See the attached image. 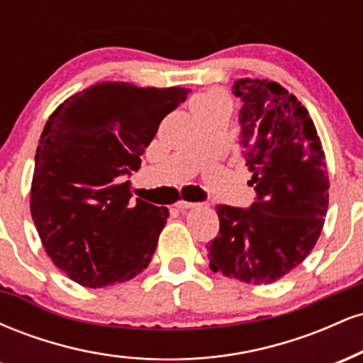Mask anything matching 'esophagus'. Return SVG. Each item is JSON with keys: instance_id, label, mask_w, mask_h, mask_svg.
<instances>
[{"instance_id": "1", "label": "esophagus", "mask_w": 363, "mask_h": 363, "mask_svg": "<svg viewBox=\"0 0 363 363\" xmlns=\"http://www.w3.org/2000/svg\"><path fill=\"white\" fill-rule=\"evenodd\" d=\"M198 206V203H191V201H177L176 203V208L177 210H181V211H186V210H193V208H196Z\"/></svg>"}]
</instances>
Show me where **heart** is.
Returning a JSON list of instances; mask_svg holds the SVG:
<instances>
[{"instance_id": "heart-1", "label": "heart", "mask_w": 363, "mask_h": 363, "mask_svg": "<svg viewBox=\"0 0 363 363\" xmlns=\"http://www.w3.org/2000/svg\"><path fill=\"white\" fill-rule=\"evenodd\" d=\"M191 107H193V112L196 111H211V109H220L227 111L230 107V97L222 90H210L205 91V94L198 95V97L193 99L191 102Z\"/></svg>"}]
</instances>
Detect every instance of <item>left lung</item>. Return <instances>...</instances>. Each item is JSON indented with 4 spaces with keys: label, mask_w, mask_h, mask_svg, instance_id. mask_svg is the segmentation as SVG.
<instances>
[{
    "label": "left lung",
    "mask_w": 363,
    "mask_h": 363,
    "mask_svg": "<svg viewBox=\"0 0 363 363\" xmlns=\"http://www.w3.org/2000/svg\"><path fill=\"white\" fill-rule=\"evenodd\" d=\"M240 145L256 191L251 208L220 205L211 272L269 285L309 256L324 225L329 177L309 112L280 83L240 78Z\"/></svg>",
    "instance_id": "1"
}]
</instances>
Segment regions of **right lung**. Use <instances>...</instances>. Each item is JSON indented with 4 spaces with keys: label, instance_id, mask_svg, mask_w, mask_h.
<instances>
[{
    "label": "right lung",
    "instance_id": "right-lung-1",
    "mask_svg": "<svg viewBox=\"0 0 363 363\" xmlns=\"http://www.w3.org/2000/svg\"><path fill=\"white\" fill-rule=\"evenodd\" d=\"M189 89L95 83L52 112L40 135L30 213L54 264L82 286L135 278L155 252L169 218L136 198L123 177L138 170L162 119Z\"/></svg>",
    "mask_w": 363,
    "mask_h": 363
}]
</instances>
